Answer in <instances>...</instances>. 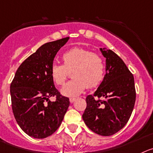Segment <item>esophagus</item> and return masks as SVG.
Instances as JSON below:
<instances>
[{
	"mask_svg": "<svg viewBox=\"0 0 153 153\" xmlns=\"http://www.w3.org/2000/svg\"><path fill=\"white\" fill-rule=\"evenodd\" d=\"M75 100H76V97H70L69 98L70 102H73L74 101H75Z\"/></svg>",
	"mask_w": 153,
	"mask_h": 153,
	"instance_id": "1",
	"label": "esophagus"
}]
</instances>
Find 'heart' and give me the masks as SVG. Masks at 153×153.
<instances>
[{
    "instance_id": "1",
    "label": "heart",
    "mask_w": 153,
    "mask_h": 153,
    "mask_svg": "<svg viewBox=\"0 0 153 153\" xmlns=\"http://www.w3.org/2000/svg\"><path fill=\"white\" fill-rule=\"evenodd\" d=\"M62 64L51 65V75L56 85H62L72 72L73 79L64 85L61 92L65 96H75L88 87H97L105 75V63L102 57L90 50L75 48L64 53Z\"/></svg>"
}]
</instances>
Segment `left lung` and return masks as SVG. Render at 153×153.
<instances>
[{"label":"left lung","mask_w":153,"mask_h":153,"mask_svg":"<svg viewBox=\"0 0 153 153\" xmlns=\"http://www.w3.org/2000/svg\"><path fill=\"white\" fill-rule=\"evenodd\" d=\"M105 57V71L102 83L93 95L86 97L84 122L93 132L111 136L125 127L134 107L136 90L134 75L111 50L100 48Z\"/></svg>","instance_id":"8db88e82"}]
</instances>
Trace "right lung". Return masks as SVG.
Listing matches in <instances>:
<instances>
[{
	"mask_svg": "<svg viewBox=\"0 0 153 153\" xmlns=\"http://www.w3.org/2000/svg\"><path fill=\"white\" fill-rule=\"evenodd\" d=\"M69 37L46 43L19 65L10 85L16 121L28 136L43 139L60 126L69 99L55 88L51 68L54 57ZM54 96L56 100H49Z\"/></svg>",
	"mask_w": 153,
	"mask_h": 153,
	"instance_id": "obj_1",
	"label": "right lung"
}]
</instances>
